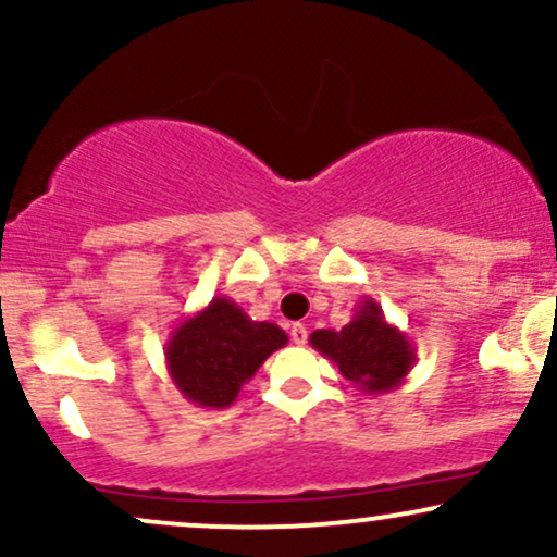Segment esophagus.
Segmentation results:
<instances>
[{"label": "esophagus", "instance_id": "34e87169", "mask_svg": "<svg viewBox=\"0 0 557 557\" xmlns=\"http://www.w3.org/2000/svg\"><path fill=\"white\" fill-rule=\"evenodd\" d=\"M306 337H309V330L304 327V324H293L290 327V341L296 345H304Z\"/></svg>", "mask_w": 557, "mask_h": 557}]
</instances>
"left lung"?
Wrapping results in <instances>:
<instances>
[{"label":"left lung","instance_id":"obj_1","mask_svg":"<svg viewBox=\"0 0 557 557\" xmlns=\"http://www.w3.org/2000/svg\"><path fill=\"white\" fill-rule=\"evenodd\" d=\"M309 341L341 369L350 385L367 395L400 387L417 363L413 343L406 332L387 322L374 298H363L343 330H317Z\"/></svg>","mask_w":557,"mask_h":557}]
</instances>
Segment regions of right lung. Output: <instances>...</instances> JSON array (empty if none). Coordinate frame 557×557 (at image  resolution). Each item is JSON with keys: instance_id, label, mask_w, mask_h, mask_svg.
<instances>
[{"instance_id": "obj_1", "label": "right lung", "mask_w": 557, "mask_h": 557, "mask_svg": "<svg viewBox=\"0 0 557 557\" xmlns=\"http://www.w3.org/2000/svg\"><path fill=\"white\" fill-rule=\"evenodd\" d=\"M287 335L272 322H253L235 300L212 298L185 317L164 345L172 385L201 408H227Z\"/></svg>"}]
</instances>
